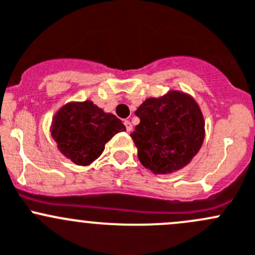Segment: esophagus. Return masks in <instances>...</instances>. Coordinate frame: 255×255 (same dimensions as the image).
<instances>
[{"instance_id":"34e87169","label":"esophagus","mask_w":255,"mask_h":255,"mask_svg":"<svg viewBox=\"0 0 255 255\" xmlns=\"http://www.w3.org/2000/svg\"><path fill=\"white\" fill-rule=\"evenodd\" d=\"M123 123H125V126H126V129H127V132H128V133H129V132H132V130H133V126H132V123H130L129 121H128V120H126L125 122H123Z\"/></svg>"}]
</instances>
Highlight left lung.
I'll use <instances>...</instances> for the list:
<instances>
[{
  "label": "left lung",
  "instance_id": "left-lung-1",
  "mask_svg": "<svg viewBox=\"0 0 255 255\" xmlns=\"http://www.w3.org/2000/svg\"><path fill=\"white\" fill-rule=\"evenodd\" d=\"M135 116L140 122L130 137L142 165L155 175L181 170L201 149L205 120L191 95L170 90L163 96L149 97Z\"/></svg>",
  "mask_w": 255,
  "mask_h": 255
}]
</instances>
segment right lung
Returning a JSON list of instances; mask_svg holds the SVG:
<instances>
[{"label": "right lung", "mask_w": 255, "mask_h": 255, "mask_svg": "<svg viewBox=\"0 0 255 255\" xmlns=\"http://www.w3.org/2000/svg\"><path fill=\"white\" fill-rule=\"evenodd\" d=\"M125 130L120 118L105 112L90 100L61 106L50 125L51 137L60 153L81 166L96 160L113 135Z\"/></svg>", "instance_id": "1"}]
</instances>
